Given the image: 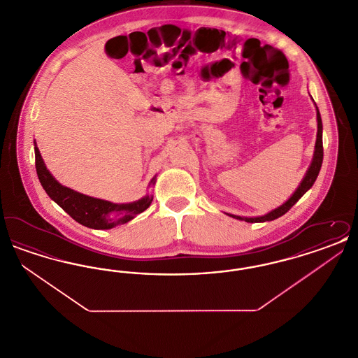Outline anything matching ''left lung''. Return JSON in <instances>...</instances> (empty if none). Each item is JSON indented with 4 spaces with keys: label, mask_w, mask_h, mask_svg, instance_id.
Masks as SVG:
<instances>
[{
    "label": "left lung",
    "mask_w": 358,
    "mask_h": 358,
    "mask_svg": "<svg viewBox=\"0 0 358 358\" xmlns=\"http://www.w3.org/2000/svg\"><path fill=\"white\" fill-rule=\"evenodd\" d=\"M317 120H318V133H317V142H315V152H314V158H313V162L307 171L306 176L303 178V181L301 182V185L298 187V189L295 190V193L289 197V200L283 205H280L279 208L273 209L270 213L264 215V216H260V217H240V216H235V215H229L235 219L238 220H244L247 222H271L275 220L280 216H283L286 212H289L291 209V206L295 204L307 190L310 187H313V184L315 182L317 177H318V173L321 171V166H322V159H324V145H322V120H321V114L317 108Z\"/></svg>",
    "instance_id": "left-lung-1"
}]
</instances>
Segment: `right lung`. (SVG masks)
Wrapping results in <instances>:
<instances>
[{
  "instance_id": "1",
  "label": "right lung",
  "mask_w": 358,
  "mask_h": 358,
  "mask_svg": "<svg viewBox=\"0 0 358 358\" xmlns=\"http://www.w3.org/2000/svg\"><path fill=\"white\" fill-rule=\"evenodd\" d=\"M36 171L41 187L57 205H60L75 222L92 229H110L118 224L130 222L138 213L143 212L152 204L153 197L146 196L136 203L113 204L99 199H94L78 193L69 187L60 185L51 173L47 171L41 154L34 145ZM153 178L152 182H154Z\"/></svg>"
}]
</instances>
